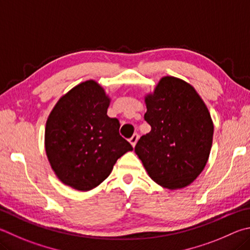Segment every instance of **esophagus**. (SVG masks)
<instances>
[{"label": "esophagus", "instance_id": "esophagus-1", "mask_svg": "<svg viewBox=\"0 0 250 250\" xmlns=\"http://www.w3.org/2000/svg\"><path fill=\"white\" fill-rule=\"evenodd\" d=\"M138 140H139V134L138 133H134L132 137L130 138V143H131V145H132V146L134 147L135 146V144H137V142H138Z\"/></svg>", "mask_w": 250, "mask_h": 250}]
</instances>
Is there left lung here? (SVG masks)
I'll list each match as a JSON object with an SVG mask.
<instances>
[{
    "instance_id": "8db88e82",
    "label": "left lung",
    "mask_w": 250,
    "mask_h": 250,
    "mask_svg": "<svg viewBox=\"0 0 250 250\" xmlns=\"http://www.w3.org/2000/svg\"><path fill=\"white\" fill-rule=\"evenodd\" d=\"M145 104L151 131L140 138L135 153L156 184L187 187L210 155L214 126L206 104L191 85L174 76L162 78Z\"/></svg>"
}]
</instances>
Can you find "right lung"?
Segmentation results:
<instances>
[{
	"label": "right lung",
	"mask_w": 250,
	"mask_h": 250,
	"mask_svg": "<svg viewBox=\"0 0 250 250\" xmlns=\"http://www.w3.org/2000/svg\"><path fill=\"white\" fill-rule=\"evenodd\" d=\"M110 98L97 82L76 85L50 112L44 147L54 174L80 191L97 187L117 160L132 146L119 134L117 118L107 116Z\"/></svg>",
	"instance_id": "add662e5"
}]
</instances>
